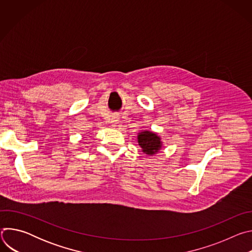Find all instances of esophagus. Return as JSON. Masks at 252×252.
<instances>
[{"label": "esophagus", "instance_id": "1", "mask_svg": "<svg viewBox=\"0 0 252 252\" xmlns=\"http://www.w3.org/2000/svg\"><path fill=\"white\" fill-rule=\"evenodd\" d=\"M118 123H119V120H118V118H117V117H115V118H113V119H112L111 124H112V126H117Z\"/></svg>", "mask_w": 252, "mask_h": 252}]
</instances>
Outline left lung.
<instances>
[{"mask_svg":"<svg viewBox=\"0 0 252 252\" xmlns=\"http://www.w3.org/2000/svg\"><path fill=\"white\" fill-rule=\"evenodd\" d=\"M138 146L141 148L142 153L149 156H154L159 152L162 147L160 136L151 130H143L137 134Z\"/></svg>","mask_w":252,"mask_h":252,"instance_id":"obj_1","label":"left lung"}]
</instances>
